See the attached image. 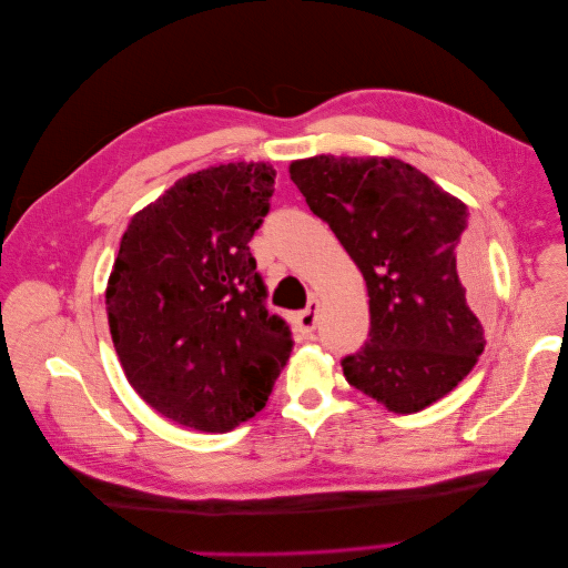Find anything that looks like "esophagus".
I'll return each mask as SVG.
<instances>
[{"label":"esophagus","instance_id":"34e87169","mask_svg":"<svg viewBox=\"0 0 568 568\" xmlns=\"http://www.w3.org/2000/svg\"><path fill=\"white\" fill-rule=\"evenodd\" d=\"M317 313H320V301H317V298H313L311 303H307L305 311L298 313V317H296V329H298L303 336L315 332V326H317Z\"/></svg>","mask_w":568,"mask_h":568}]
</instances>
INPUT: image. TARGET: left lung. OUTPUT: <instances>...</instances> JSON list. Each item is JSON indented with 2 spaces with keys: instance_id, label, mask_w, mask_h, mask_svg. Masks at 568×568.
Returning a JSON list of instances; mask_svg holds the SVG:
<instances>
[{
  "instance_id": "8db88e82",
  "label": "left lung",
  "mask_w": 568,
  "mask_h": 568,
  "mask_svg": "<svg viewBox=\"0 0 568 568\" xmlns=\"http://www.w3.org/2000/svg\"><path fill=\"white\" fill-rule=\"evenodd\" d=\"M288 173L367 282L369 338L341 359L346 382L398 415L440 400L486 346L467 205L398 159L315 156Z\"/></svg>"
}]
</instances>
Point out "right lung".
Here are the masks:
<instances>
[{
  "label": "right lung",
  "mask_w": 568,
  "mask_h": 568,
  "mask_svg": "<svg viewBox=\"0 0 568 568\" xmlns=\"http://www.w3.org/2000/svg\"><path fill=\"white\" fill-rule=\"evenodd\" d=\"M274 178L267 163L182 178L132 217L109 277V326L128 382L196 432L225 434L261 412L294 348L248 248Z\"/></svg>",
  "instance_id": "1"
}]
</instances>
